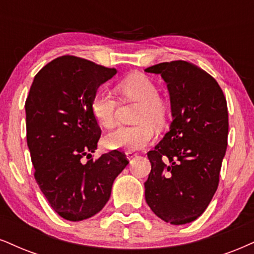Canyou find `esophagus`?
I'll return each mask as SVG.
<instances>
[{"mask_svg": "<svg viewBox=\"0 0 254 254\" xmlns=\"http://www.w3.org/2000/svg\"><path fill=\"white\" fill-rule=\"evenodd\" d=\"M137 153H135L134 151H126V156L128 160H130V159H133L134 156H136Z\"/></svg>", "mask_w": 254, "mask_h": 254, "instance_id": "esophagus-1", "label": "esophagus"}]
</instances>
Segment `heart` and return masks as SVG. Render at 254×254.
<instances>
[{
	"instance_id": "b5f03b06",
	"label": "heart",
	"mask_w": 254,
	"mask_h": 254,
	"mask_svg": "<svg viewBox=\"0 0 254 254\" xmlns=\"http://www.w3.org/2000/svg\"><path fill=\"white\" fill-rule=\"evenodd\" d=\"M121 92L130 101L140 103L135 122L136 126H121L105 137V145L109 149H140L154 139V128L151 124L160 125L165 119V103L159 98L156 84L143 74H132L119 84ZM93 117L100 127L111 129L117 124L118 101L112 92L101 88L94 94L92 103Z\"/></svg>"
}]
</instances>
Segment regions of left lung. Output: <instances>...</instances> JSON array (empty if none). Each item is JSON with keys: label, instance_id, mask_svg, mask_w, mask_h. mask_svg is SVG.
<instances>
[{"label": "left lung", "instance_id": "8db88e82", "mask_svg": "<svg viewBox=\"0 0 254 254\" xmlns=\"http://www.w3.org/2000/svg\"><path fill=\"white\" fill-rule=\"evenodd\" d=\"M145 70L167 83L173 117L170 132L147 153L146 202L166 223L184 225L205 212L218 189L228 135L226 98L214 77L190 62Z\"/></svg>", "mask_w": 254, "mask_h": 254}]
</instances>
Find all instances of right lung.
<instances>
[{"label": "right lung", "mask_w": 254, "mask_h": 254, "mask_svg": "<svg viewBox=\"0 0 254 254\" xmlns=\"http://www.w3.org/2000/svg\"><path fill=\"white\" fill-rule=\"evenodd\" d=\"M115 74L114 68L86 59L60 56L35 75L26 100L34 177L52 208L67 220L80 221L101 211L115 178L129 162L119 151L92 159L101 128L90 103L100 84Z\"/></svg>", "instance_id": "obj_1"}]
</instances>
